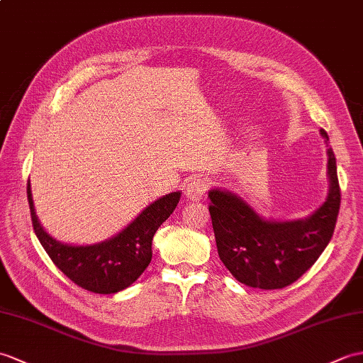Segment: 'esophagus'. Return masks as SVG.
Listing matches in <instances>:
<instances>
[{"label":"esophagus","mask_w":363,"mask_h":363,"mask_svg":"<svg viewBox=\"0 0 363 363\" xmlns=\"http://www.w3.org/2000/svg\"><path fill=\"white\" fill-rule=\"evenodd\" d=\"M207 189H208V181L206 178H202V176H198V178H193L187 184L184 195L189 201H201L204 198Z\"/></svg>","instance_id":"34e87169"}]
</instances>
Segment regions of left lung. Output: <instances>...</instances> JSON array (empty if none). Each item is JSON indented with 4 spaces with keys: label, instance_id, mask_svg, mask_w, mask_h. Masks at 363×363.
I'll list each match as a JSON object with an SVG mask.
<instances>
[{
    "label": "left lung",
    "instance_id": "obj_1",
    "mask_svg": "<svg viewBox=\"0 0 363 363\" xmlns=\"http://www.w3.org/2000/svg\"><path fill=\"white\" fill-rule=\"evenodd\" d=\"M326 145L328 134L320 130ZM328 196L313 213L291 221L266 220L241 196L208 190L218 255L242 284L281 289L297 281L331 241L340 208V187L333 148H328Z\"/></svg>",
    "mask_w": 363,
    "mask_h": 363
}]
</instances>
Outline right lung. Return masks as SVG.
<instances>
[{
    "instance_id": "1",
    "label": "right lung",
    "mask_w": 363,
    "mask_h": 363,
    "mask_svg": "<svg viewBox=\"0 0 363 363\" xmlns=\"http://www.w3.org/2000/svg\"><path fill=\"white\" fill-rule=\"evenodd\" d=\"M28 199L33 230L54 264L83 289L116 294L131 286L148 267L155 233L178 206L181 191H172L151 202L114 237L86 246L57 241L43 229L35 213L30 182Z\"/></svg>"
}]
</instances>
